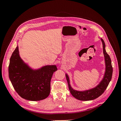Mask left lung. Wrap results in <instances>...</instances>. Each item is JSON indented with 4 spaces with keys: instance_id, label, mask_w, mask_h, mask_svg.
Segmentation results:
<instances>
[{
    "instance_id": "8db88e82",
    "label": "left lung",
    "mask_w": 121,
    "mask_h": 121,
    "mask_svg": "<svg viewBox=\"0 0 121 121\" xmlns=\"http://www.w3.org/2000/svg\"><path fill=\"white\" fill-rule=\"evenodd\" d=\"M103 46V52L104 57L105 64V71L104 78L96 87L84 91H77L71 87L69 82V79L68 74H65V77L68 82L69 88L71 94L75 98L82 101H88L95 99L103 93L108 87L109 83L112 79V61L109 55L106 52L105 45L104 40L100 39Z\"/></svg>"
}]
</instances>
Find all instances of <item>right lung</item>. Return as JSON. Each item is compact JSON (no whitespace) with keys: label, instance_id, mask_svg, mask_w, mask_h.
<instances>
[{"label":"right lung","instance_id":"obj_1","mask_svg":"<svg viewBox=\"0 0 121 121\" xmlns=\"http://www.w3.org/2000/svg\"><path fill=\"white\" fill-rule=\"evenodd\" d=\"M57 69L56 65L32 69L22 60L17 46L10 58L9 75L14 90L21 97L39 101L49 96L51 79Z\"/></svg>","mask_w":121,"mask_h":121}]
</instances>
